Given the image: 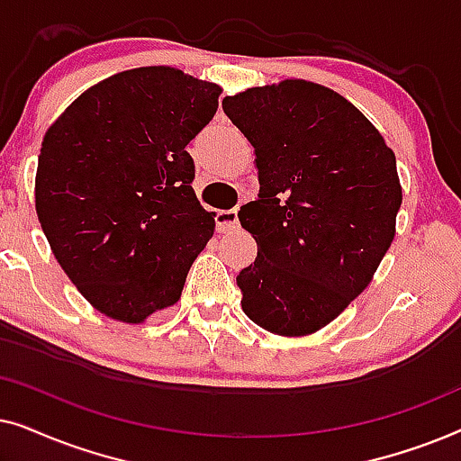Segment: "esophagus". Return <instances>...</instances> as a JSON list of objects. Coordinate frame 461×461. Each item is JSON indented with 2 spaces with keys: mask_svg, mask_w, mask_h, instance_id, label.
I'll return each instance as SVG.
<instances>
[{
  "mask_svg": "<svg viewBox=\"0 0 461 461\" xmlns=\"http://www.w3.org/2000/svg\"><path fill=\"white\" fill-rule=\"evenodd\" d=\"M216 229L220 232H230L239 229L237 210H220L216 212Z\"/></svg>",
  "mask_w": 461,
  "mask_h": 461,
  "instance_id": "esophagus-1",
  "label": "esophagus"
}]
</instances>
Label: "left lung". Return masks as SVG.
<instances>
[{
	"label": "left lung",
	"instance_id": "8db88e82",
	"mask_svg": "<svg viewBox=\"0 0 461 461\" xmlns=\"http://www.w3.org/2000/svg\"><path fill=\"white\" fill-rule=\"evenodd\" d=\"M222 109L256 149L260 180L239 212L258 243L237 275L243 312L279 336L314 333L369 285L393 243L394 153L355 104L304 79L226 96Z\"/></svg>",
	"mask_w": 461,
	"mask_h": 461
}]
</instances>
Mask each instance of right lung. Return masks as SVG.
Segmentation results:
<instances>
[{
    "label": "right lung",
    "mask_w": 461,
    "mask_h": 461,
    "mask_svg": "<svg viewBox=\"0 0 461 461\" xmlns=\"http://www.w3.org/2000/svg\"><path fill=\"white\" fill-rule=\"evenodd\" d=\"M220 92L172 67L131 68L81 94L43 136L37 218L106 317L142 323L178 302L212 239L186 144L216 115Z\"/></svg>",
    "instance_id": "right-lung-1"
}]
</instances>
